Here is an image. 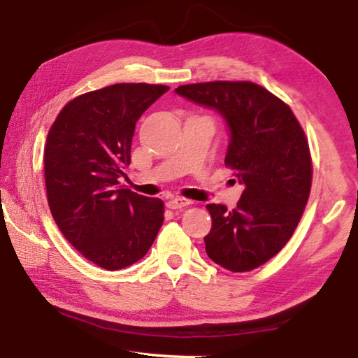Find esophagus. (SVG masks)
<instances>
[{"mask_svg":"<svg viewBox=\"0 0 358 358\" xmlns=\"http://www.w3.org/2000/svg\"><path fill=\"white\" fill-rule=\"evenodd\" d=\"M190 204L192 201L187 200V198H171V200L166 203V206L169 209H182V208L190 206Z\"/></svg>","mask_w":358,"mask_h":358,"instance_id":"esophagus-1","label":"esophagus"}]
</instances>
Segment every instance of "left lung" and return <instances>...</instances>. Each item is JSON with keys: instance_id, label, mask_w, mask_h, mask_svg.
Here are the masks:
<instances>
[{"instance_id": "obj_1", "label": "left lung", "mask_w": 358, "mask_h": 358, "mask_svg": "<svg viewBox=\"0 0 358 358\" xmlns=\"http://www.w3.org/2000/svg\"><path fill=\"white\" fill-rule=\"evenodd\" d=\"M176 93L224 115L230 144L225 165L244 192L236 208L208 204L213 228L206 254L233 273L262 266L289 243L313 184L308 138L289 104L249 80L180 85Z\"/></svg>"}]
</instances>
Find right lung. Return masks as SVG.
<instances>
[{"mask_svg":"<svg viewBox=\"0 0 358 358\" xmlns=\"http://www.w3.org/2000/svg\"><path fill=\"white\" fill-rule=\"evenodd\" d=\"M166 85L114 84L76 96L52 124L44 148L50 213L63 236L108 271L148 254L163 225L158 198L122 189L134 125Z\"/></svg>","mask_w":358,"mask_h":358,"instance_id":"add662e5","label":"right lung"}]
</instances>
